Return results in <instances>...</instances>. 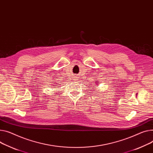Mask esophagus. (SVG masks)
Listing matches in <instances>:
<instances>
[{"label": "esophagus", "instance_id": "34e87169", "mask_svg": "<svg viewBox=\"0 0 153 153\" xmlns=\"http://www.w3.org/2000/svg\"><path fill=\"white\" fill-rule=\"evenodd\" d=\"M74 75H75V74H74ZM77 76H74V77H75V78H77Z\"/></svg>", "mask_w": 153, "mask_h": 153}]
</instances>
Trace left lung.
<instances>
[{"instance_id": "left-lung-1", "label": "left lung", "mask_w": 153, "mask_h": 153, "mask_svg": "<svg viewBox=\"0 0 153 153\" xmlns=\"http://www.w3.org/2000/svg\"><path fill=\"white\" fill-rule=\"evenodd\" d=\"M94 82H95V81H94ZM96 82H97V81H96ZM98 82H98V83H97V84H99ZM98 85H99V84H98Z\"/></svg>"}]
</instances>
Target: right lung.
Instances as JSON below:
<instances>
[{"label": "right lung", "mask_w": 153, "mask_h": 153, "mask_svg": "<svg viewBox=\"0 0 153 153\" xmlns=\"http://www.w3.org/2000/svg\"><path fill=\"white\" fill-rule=\"evenodd\" d=\"M53 82H52V83H53ZM52 85H53L52 86H56V85H56V83H55V82H54V83H53V84H52Z\"/></svg>", "instance_id": "add662e5"}]
</instances>
